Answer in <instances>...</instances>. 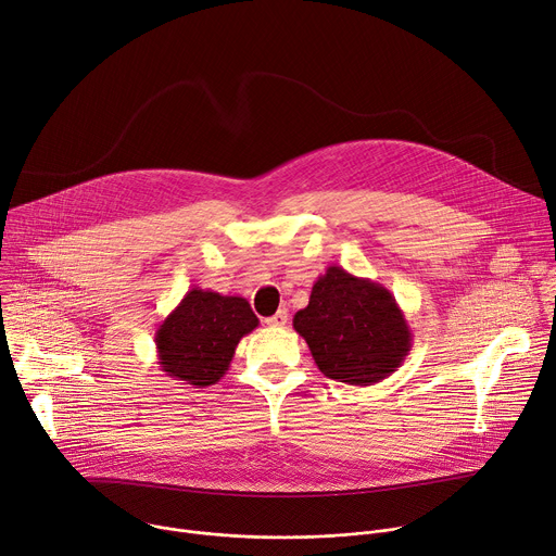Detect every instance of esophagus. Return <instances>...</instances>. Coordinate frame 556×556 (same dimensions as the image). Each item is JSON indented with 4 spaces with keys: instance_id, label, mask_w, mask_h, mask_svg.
I'll use <instances>...</instances> for the list:
<instances>
[{
    "instance_id": "34e87169",
    "label": "esophagus",
    "mask_w": 556,
    "mask_h": 556,
    "mask_svg": "<svg viewBox=\"0 0 556 556\" xmlns=\"http://www.w3.org/2000/svg\"><path fill=\"white\" fill-rule=\"evenodd\" d=\"M266 324H268L270 328H283V326L288 324V312H286V309H279V312H275L273 316H268Z\"/></svg>"
}]
</instances>
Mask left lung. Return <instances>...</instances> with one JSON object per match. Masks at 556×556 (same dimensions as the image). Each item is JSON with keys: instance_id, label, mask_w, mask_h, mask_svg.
Masks as SVG:
<instances>
[{"instance_id": "left-lung-1", "label": "left lung", "mask_w": 556, "mask_h": 556, "mask_svg": "<svg viewBox=\"0 0 556 556\" xmlns=\"http://www.w3.org/2000/svg\"><path fill=\"white\" fill-rule=\"evenodd\" d=\"M312 358L328 378L348 384H374L403 365L412 350V330L393 294L341 266L314 281L309 301L292 319Z\"/></svg>"}]
</instances>
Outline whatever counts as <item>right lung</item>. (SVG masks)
Instances as JSON below:
<instances>
[{"instance_id":"add662e5","label":"right lung","mask_w":556,"mask_h":556,"mask_svg":"<svg viewBox=\"0 0 556 556\" xmlns=\"http://www.w3.org/2000/svg\"><path fill=\"white\" fill-rule=\"evenodd\" d=\"M257 326L244 296L193 288L155 330L157 365L174 380L215 384L228 371L237 343Z\"/></svg>"}]
</instances>
